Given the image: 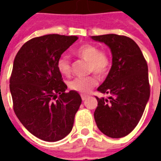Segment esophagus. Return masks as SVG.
<instances>
[{"instance_id":"obj_1","label":"esophagus","mask_w":161,"mask_h":161,"mask_svg":"<svg viewBox=\"0 0 161 161\" xmlns=\"http://www.w3.org/2000/svg\"><path fill=\"white\" fill-rule=\"evenodd\" d=\"M87 97H88V95H86V94H83V93H82V94H81V98H82V99H83V100H85L86 98H87Z\"/></svg>"}]
</instances>
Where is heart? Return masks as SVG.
I'll return each mask as SVG.
<instances>
[{
	"mask_svg": "<svg viewBox=\"0 0 161 161\" xmlns=\"http://www.w3.org/2000/svg\"><path fill=\"white\" fill-rule=\"evenodd\" d=\"M77 57L88 63V73H94L99 77L105 76L110 68V58L104 51H100L98 47L93 44H83L73 51ZM58 72L63 76L71 73L70 61L68 56L63 55L57 62ZM98 83L94 75L84 78H76L68 83L70 89L79 93H88Z\"/></svg>",
	"mask_w": 161,
	"mask_h": 161,
	"instance_id": "heart-1",
	"label": "heart"
}]
</instances>
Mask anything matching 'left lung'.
<instances>
[{
    "mask_svg": "<svg viewBox=\"0 0 161 161\" xmlns=\"http://www.w3.org/2000/svg\"><path fill=\"white\" fill-rule=\"evenodd\" d=\"M112 53V67L98 88L108 98H98L96 125L108 137H125L137 126L150 98L148 65L142 52L130 37L116 34L93 36Z\"/></svg>",
    "mask_w": 161,
    "mask_h": 161,
    "instance_id": "left-lung-1",
    "label": "left lung"
}]
</instances>
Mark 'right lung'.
<instances>
[{
	"label": "right lung",
	"instance_id": "obj_1",
	"mask_svg": "<svg viewBox=\"0 0 161 161\" xmlns=\"http://www.w3.org/2000/svg\"><path fill=\"white\" fill-rule=\"evenodd\" d=\"M78 38L58 34L34 37L14 59L10 78L14 112L29 132L45 141H58L71 132L82 103L78 92H66L57 68L58 58Z\"/></svg>",
	"mask_w": 161,
	"mask_h": 161
}]
</instances>
